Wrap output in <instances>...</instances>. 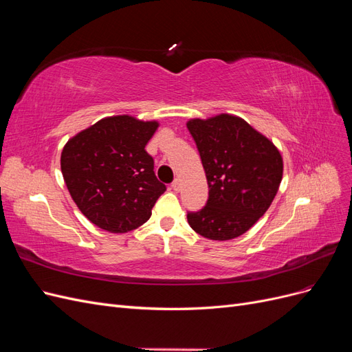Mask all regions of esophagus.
I'll return each instance as SVG.
<instances>
[{
  "instance_id": "esophagus-1",
  "label": "esophagus",
  "mask_w": 352,
  "mask_h": 352,
  "mask_svg": "<svg viewBox=\"0 0 352 352\" xmlns=\"http://www.w3.org/2000/svg\"><path fill=\"white\" fill-rule=\"evenodd\" d=\"M180 185H182V184H180V179L176 177V179L173 180V184H172L173 190H176V192H177V190H180Z\"/></svg>"
}]
</instances>
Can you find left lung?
<instances>
[{
  "mask_svg": "<svg viewBox=\"0 0 352 352\" xmlns=\"http://www.w3.org/2000/svg\"><path fill=\"white\" fill-rule=\"evenodd\" d=\"M201 155L208 201L188 223L211 241L235 239L269 210L283 176V158L267 136L238 116L221 113L186 123Z\"/></svg>",
  "mask_w": 352,
  "mask_h": 352,
  "instance_id": "left-lung-1",
  "label": "left lung"
}]
</instances>
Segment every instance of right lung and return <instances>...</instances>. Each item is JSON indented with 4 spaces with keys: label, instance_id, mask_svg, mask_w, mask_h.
Returning <instances> with one entry per match:
<instances>
[{
    "label": "right lung",
    "instance_id": "1",
    "mask_svg": "<svg viewBox=\"0 0 352 352\" xmlns=\"http://www.w3.org/2000/svg\"><path fill=\"white\" fill-rule=\"evenodd\" d=\"M160 123L129 114L104 117L61 151V173L74 204L95 226L126 233L142 226L166 186L145 151Z\"/></svg>",
    "mask_w": 352,
    "mask_h": 352
}]
</instances>
